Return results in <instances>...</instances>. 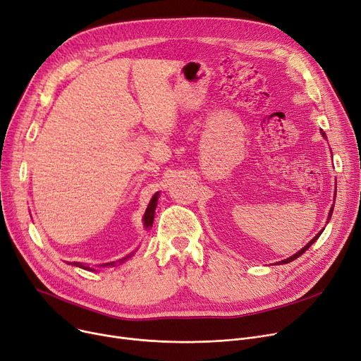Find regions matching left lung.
Instances as JSON below:
<instances>
[{"label": "left lung", "mask_w": 361, "mask_h": 361, "mask_svg": "<svg viewBox=\"0 0 361 361\" xmlns=\"http://www.w3.org/2000/svg\"><path fill=\"white\" fill-rule=\"evenodd\" d=\"M320 133H322V136H324V137H325V139H326V135H325V131H324V130H320ZM335 197H336V190H335V196H334V200H335ZM332 212H334V204H332V206H331V211H329V215H328V221H326V224H328V222H329V221H331V216H332ZM324 230H325V228H324ZM324 230H322V231H319V233H317V234H316V235H314V237H313V238H312V240H310V241H309V243H307V244H306V245H305V247H302V249H301V250H298V252H297V253H295V255H293V256H290V257H287V259H283V260H281V262H278V264H282V263H290V262H293V260H295V259H297V257H300V256H301V255H302V253H305V252H306V250H307V249H309V247H310V245H312V244H313V243H314V241H316V240H317V238H319V235H320V234H322V233H324Z\"/></svg>", "instance_id": "1"}]
</instances>
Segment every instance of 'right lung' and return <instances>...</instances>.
Masks as SVG:
<instances>
[{"label": "right lung", "instance_id": "obj_1", "mask_svg": "<svg viewBox=\"0 0 361 361\" xmlns=\"http://www.w3.org/2000/svg\"><path fill=\"white\" fill-rule=\"evenodd\" d=\"M158 199H159V192H157L154 196H152V199H150V202H149V204H147V207H146V212H145V215H143V226L146 230H149L150 226H152V224H154V218H155V211H157V204H158ZM133 255H135V252L133 253H130V255H127L126 257H123V259H120V260H117L118 263H124L127 259H130ZM117 262H109V263H104V264H99L98 268H106V267H114V264H116ZM68 264H71V267H78V268H82V269H86V271H94V268H90L89 264H85V263H80V262H73V263H68Z\"/></svg>", "mask_w": 361, "mask_h": 361}]
</instances>
